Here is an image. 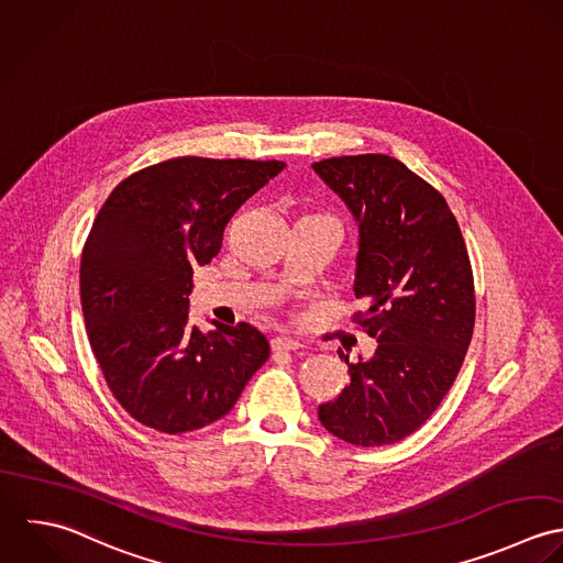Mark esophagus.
<instances>
[{
	"label": "esophagus",
	"mask_w": 563,
	"mask_h": 563,
	"mask_svg": "<svg viewBox=\"0 0 563 563\" xmlns=\"http://www.w3.org/2000/svg\"><path fill=\"white\" fill-rule=\"evenodd\" d=\"M272 347L276 350V352H294V350H300V347H305L298 339L294 338H274L272 339Z\"/></svg>",
	"instance_id": "34e87169"
}]
</instances>
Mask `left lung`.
<instances>
[{
    "label": "left lung",
    "instance_id": "1",
    "mask_svg": "<svg viewBox=\"0 0 563 563\" xmlns=\"http://www.w3.org/2000/svg\"><path fill=\"white\" fill-rule=\"evenodd\" d=\"M358 225L354 318L378 341L347 363L350 385L318 416L354 446H387L418 431L449 394L474 331V278L463 234L427 180L385 154L313 163ZM343 358V356H341Z\"/></svg>",
    "mask_w": 563,
    "mask_h": 563
}]
</instances>
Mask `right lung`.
<instances>
[{
	"label": "right lung",
	"instance_id": "obj_1",
	"mask_svg": "<svg viewBox=\"0 0 563 563\" xmlns=\"http://www.w3.org/2000/svg\"><path fill=\"white\" fill-rule=\"evenodd\" d=\"M283 167L178 156L121 180L100 209L82 250V313L109 389L143 427L178 435L213 424L269 358L247 322L202 333L187 320L194 267Z\"/></svg>",
	"mask_w": 563,
	"mask_h": 563
}]
</instances>
